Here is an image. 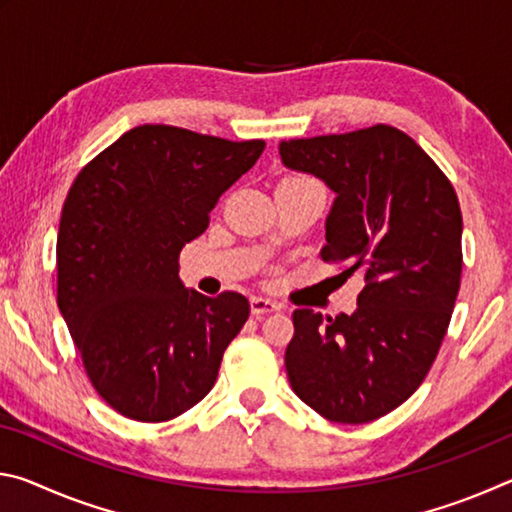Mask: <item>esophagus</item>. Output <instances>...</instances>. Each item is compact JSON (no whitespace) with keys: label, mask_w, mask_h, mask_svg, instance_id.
Returning a JSON list of instances; mask_svg holds the SVG:
<instances>
[{"label":"esophagus","mask_w":512,"mask_h":512,"mask_svg":"<svg viewBox=\"0 0 512 512\" xmlns=\"http://www.w3.org/2000/svg\"><path fill=\"white\" fill-rule=\"evenodd\" d=\"M280 309H282V305H277V302L271 298H262V296L250 298V311H253L257 318L273 314V311H280Z\"/></svg>","instance_id":"obj_1"}]
</instances>
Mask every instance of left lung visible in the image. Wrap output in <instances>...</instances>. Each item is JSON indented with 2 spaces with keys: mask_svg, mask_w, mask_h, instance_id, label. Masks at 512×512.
Listing matches in <instances>:
<instances>
[{
  "mask_svg": "<svg viewBox=\"0 0 512 512\" xmlns=\"http://www.w3.org/2000/svg\"><path fill=\"white\" fill-rule=\"evenodd\" d=\"M280 155L336 192L320 257L366 282L350 316L293 311L291 388L329 422L366 424L409 400L438 357L461 287V205L443 169L386 124L282 140Z\"/></svg>",
  "mask_w": 512,
  "mask_h": 512,
  "instance_id": "obj_1",
  "label": "left lung"
}]
</instances>
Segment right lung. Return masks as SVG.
Returning a JSON list of instances; mask_svg holds the SVG:
<instances>
[{
  "mask_svg": "<svg viewBox=\"0 0 512 512\" xmlns=\"http://www.w3.org/2000/svg\"><path fill=\"white\" fill-rule=\"evenodd\" d=\"M262 151L264 140L144 124L69 187L56 241L58 307L92 388L124 418L169 422L212 391L250 302L185 289L178 257Z\"/></svg>",
  "mask_w": 512,
  "mask_h": 512,
  "instance_id": "obj_1",
  "label": "right lung"
}]
</instances>
